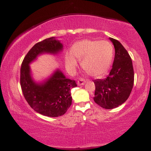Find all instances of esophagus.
<instances>
[{
  "label": "esophagus",
  "instance_id": "34e87169",
  "mask_svg": "<svg viewBox=\"0 0 151 151\" xmlns=\"http://www.w3.org/2000/svg\"><path fill=\"white\" fill-rule=\"evenodd\" d=\"M85 83H86V80H85V79H79V80L77 81V84L79 86L84 85Z\"/></svg>",
  "mask_w": 151,
  "mask_h": 151
}]
</instances>
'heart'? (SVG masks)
<instances>
[{"label": "heart", "mask_w": 151, "mask_h": 151, "mask_svg": "<svg viewBox=\"0 0 151 151\" xmlns=\"http://www.w3.org/2000/svg\"><path fill=\"white\" fill-rule=\"evenodd\" d=\"M114 58V47L111 43L106 40H82L74 43L65 55V65L67 70L74 72L77 60H81V66L89 75L102 77L107 73Z\"/></svg>", "instance_id": "obj_1"}]
</instances>
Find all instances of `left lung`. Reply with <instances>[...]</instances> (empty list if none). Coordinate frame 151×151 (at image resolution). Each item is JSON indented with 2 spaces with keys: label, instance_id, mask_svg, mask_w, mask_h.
I'll list each match as a JSON object with an SVG mask.
<instances>
[{
  "label": "left lung",
  "instance_id": "8db88e82",
  "mask_svg": "<svg viewBox=\"0 0 151 151\" xmlns=\"http://www.w3.org/2000/svg\"><path fill=\"white\" fill-rule=\"evenodd\" d=\"M115 48V57L109 76L93 81L95 103L102 108L111 109L124 104L132 91L134 72L131 57L121 43L109 38Z\"/></svg>",
  "mask_w": 151,
  "mask_h": 151
}]
</instances>
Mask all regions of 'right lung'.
<instances>
[{
	"label": "right lung",
	"mask_w": 151,
	"mask_h": 151,
	"mask_svg": "<svg viewBox=\"0 0 151 151\" xmlns=\"http://www.w3.org/2000/svg\"><path fill=\"white\" fill-rule=\"evenodd\" d=\"M62 49V44L55 37L36 43L27 53L20 69V86L24 97L31 108L46 116L64 115L72 104L70 90L77 85L60 70L46 80L36 82L32 77L30 64L42 54L58 55Z\"/></svg>",
	"instance_id": "obj_1"
}]
</instances>
